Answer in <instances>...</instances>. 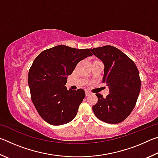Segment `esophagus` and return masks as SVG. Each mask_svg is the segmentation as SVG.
Wrapping results in <instances>:
<instances>
[{
  "label": "esophagus",
  "instance_id": "34e87169",
  "mask_svg": "<svg viewBox=\"0 0 158 158\" xmlns=\"http://www.w3.org/2000/svg\"><path fill=\"white\" fill-rule=\"evenodd\" d=\"M90 95H91V93H90L89 90H85V95L89 96Z\"/></svg>",
  "mask_w": 158,
  "mask_h": 158
}]
</instances>
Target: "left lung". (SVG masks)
Segmentation results:
<instances>
[{"label": "left lung", "mask_w": 158, "mask_h": 158, "mask_svg": "<svg viewBox=\"0 0 158 158\" xmlns=\"http://www.w3.org/2000/svg\"><path fill=\"white\" fill-rule=\"evenodd\" d=\"M105 65L102 83L109 87L105 98L96 93L93 106L95 116L109 124L123 121L135 108L141 89L139 70L134 61L121 50L110 45L90 49Z\"/></svg>", "instance_id": "1"}]
</instances>
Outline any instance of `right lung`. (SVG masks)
Instances as JSON below:
<instances>
[{
	"label": "right lung",
	"mask_w": 158,
	"mask_h": 158,
	"mask_svg": "<svg viewBox=\"0 0 158 158\" xmlns=\"http://www.w3.org/2000/svg\"><path fill=\"white\" fill-rule=\"evenodd\" d=\"M93 54L89 49H77L58 45L43 51L34 60L28 72L31 98L37 111L50 125L73 121L85 98L82 89L68 90L67 76L77 63Z\"/></svg>",
	"instance_id": "obj_1"
}]
</instances>
